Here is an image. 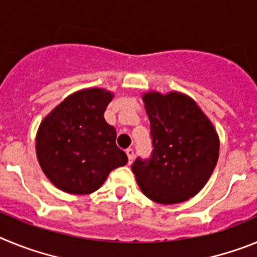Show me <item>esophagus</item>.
<instances>
[{"instance_id": "obj_1", "label": "esophagus", "mask_w": 257, "mask_h": 257, "mask_svg": "<svg viewBox=\"0 0 257 257\" xmlns=\"http://www.w3.org/2000/svg\"><path fill=\"white\" fill-rule=\"evenodd\" d=\"M126 154H127V158H128V163L133 162L134 156H135V153H134V149H133V148L126 149Z\"/></svg>"}]
</instances>
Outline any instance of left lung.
Returning <instances> with one entry per match:
<instances>
[{"label":"left lung","instance_id":"obj_1","mask_svg":"<svg viewBox=\"0 0 257 257\" xmlns=\"http://www.w3.org/2000/svg\"><path fill=\"white\" fill-rule=\"evenodd\" d=\"M151 121L153 151L136 158L131 169L152 201L174 205L205 187L219 158V136L202 109L188 95L171 91L143 96Z\"/></svg>","mask_w":257,"mask_h":257}]
</instances>
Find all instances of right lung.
Masks as SVG:
<instances>
[{
	"label": "right lung",
	"mask_w": 257,
	"mask_h": 257,
	"mask_svg": "<svg viewBox=\"0 0 257 257\" xmlns=\"http://www.w3.org/2000/svg\"><path fill=\"white\" fill-rule=\"evenodd\" d=\"M113 94L86 88L69 95L41 122L36 153L41 169L58 189L90 194L112 170L127 163L115 144V128L104 119Z\"/></svg>",
	"instance_id": "1"
}]
</instances>
